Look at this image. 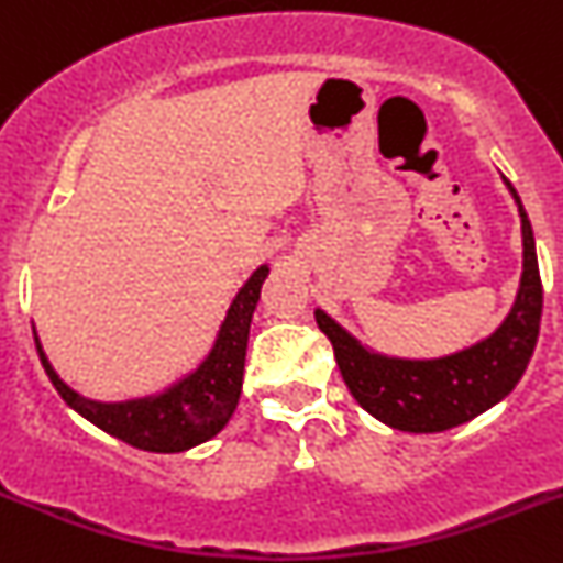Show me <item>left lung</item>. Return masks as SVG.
I'll list each match as a JSON object with an SVG mask.
<instances>
[{"instance_id":"obj_1","label":"left lung","mask_w":563,"mask_h":563,"mask_svg":"<svg viewBox=\"0 0 563 563\" xmlns=\"http://www.w3.org/2000/svg\"><path fill=\"white\" fill-rule=\"evenodd\" d=\"M514 194L522 219V280L511 313L477 344L444 358L411 361L372 353L335 319L317 308V324L333 344L335 364L358 406L383 424L408 433H441L459 428L508 397L528 369L542 322V277L536 261L533 228Z\"/></svg>"}]
</instances>
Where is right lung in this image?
Instances as JSON below:
<instances>
[{
  "instance_id": "right-lung-1",
  "label": "right lung",
  "mask_w": 563,
  "mask_h": 563,
  "mask_svg": "<svg viewBox=\"0 0 563 563\" xmlns=\"http://www.w3.org/2000/svg\"><path fill=\"white\" fill-rule=\"evenodd\" d=\"M266 275H269L266 264L252 272L250 280L239 288L235 299L230 302L228 317H224L217 341L202 364L161 394L122 402L88 400L57 377L33 328L41 364L66 406L75 408L80 417H86L104 433L122 439L130 448L146 450V453L191 450L202 441L213 439L230 422L235 406H239L250 322Z\"/></svg>"
}]
</instances>
